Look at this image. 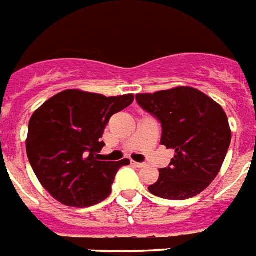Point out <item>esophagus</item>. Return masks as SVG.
I'll return each instance as SVG.
<instances>
[{
  "label": "esophagus",
  "instance_id": "34e87169",
  "mask_svg": "<svg viewBox=\"0 0 256 256\" xmlns=\"http://www.w3.org/2000/svg\"><path fill=\"white\" fill-rule=\"evenodd\" d=\"M130 164H132L133 167H136V168L145 167V163H138V162H134V160H130Z\"/></svg>",
  "mask_w": 256,
  "mask_h": 256
}]
</instances>
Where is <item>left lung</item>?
<instances>
[{
  "mask_svg": "<svg viewBox=\"0 0 256 256\" xmlns=\"http://www.w3.org/2000/svg\"><path fill=\"white\" fill-rule=\"evenodd\" d=\"M144 110L162 124L160 144L174 150L170 167L159 170L152 194L181 200L198 196L222 166L232 132L226 111L204 93L190 86L136 94Z\"/></svg>",
  "mask_w": 256,
  "mask_h": 256,
  "instance_id": "1",
  "label": "left lung"
}]
</instances>
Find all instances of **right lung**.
I'll return each mask as SVG.
<instances>
[{
    "instance_id": "obj_1",
    "label": "right lung",
    "mask_w": 256,
    "mask_h": 256,
    "mask_svg": "<svg viewBox=\"0 0 256 256\" xmlns=\"http://www.w3.org/2000/svg\"><path fill=\"white\" fill-rule=\"evenodd\" d=\"M133 100V94L106 97L67 89L34 111L26 140L28 160L41 185L58 202L82 208L110 196L116 172L130 162L101 159V137L110 118Z\"/></svg>"
}]
</instances>
